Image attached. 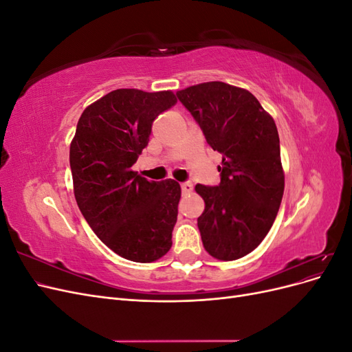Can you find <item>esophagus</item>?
Listing matches in <instances>:
<instances>
[{
	"mask_svg": "<svg viewBox=\"0 0 352 352\" xmlns=\"http://www.w3.org/2000/svg\"><path fill=\"white\" fill-rule=\"evenodd\" d=\"M194 190V185L190 184V182H185V184H182V192H184V195H188V194H190Z\"/></svg>",
	"mask_w": 352,
	"mask_h": 352,
	"instance_id": "1",
	"label": "esophagus"
}]
</instances>
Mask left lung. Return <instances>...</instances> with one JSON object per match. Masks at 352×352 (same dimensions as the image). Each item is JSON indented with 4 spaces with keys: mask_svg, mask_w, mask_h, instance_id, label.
Listing matches in <instances>:
<instances>
[{
    "mask_svg": "<svg viewBox=\"0 0 352 352\" xmlns=\"http://www.w3.org/2000/svg\"><path fill=\"white\" fill-rule=\"evenodd\" d=\"M212 150L223 154L219 186L197 185L206 202L198 229L206 251L232 261L267 235L285 189L278 127L254 95L225 82H204L176 92Z\"/></svg>",
    "mask_w": 352,
    "mask_h": 352,
    "instance_id": "left-lung-1",
    "label": "left lung"
}]
</instances>
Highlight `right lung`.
Wrapping results in <instances>:
<instances>
[{
  "mask_svg": "<svg viewBox=\"0 0 352 352\" xmlns=\"http://www.w3.org/2000/svg\"><path fill=\"white\" fill-rule=\"evenodd\" d=\"M172 91L116 89L83 110L70 142L73 192L88 225L120 257L151 263L172 248L180 185L132 170Z\"/></svg>",
  "mask_w": 352,
  "mask_h": 352,
  "instance_id": "right-lung-1",
  "label": "right lung"
}]
</instances>
